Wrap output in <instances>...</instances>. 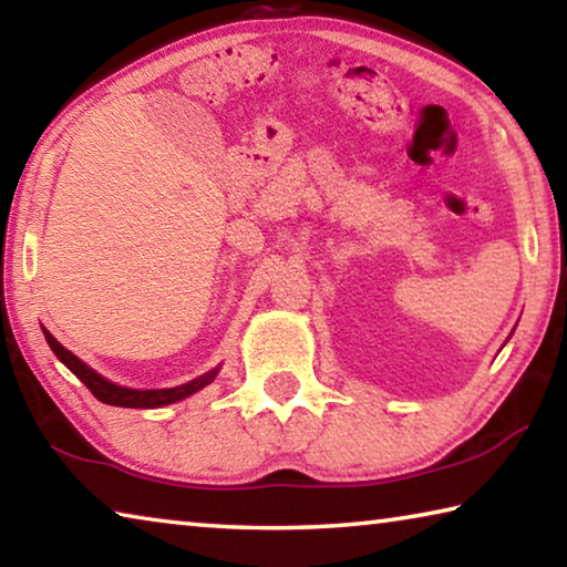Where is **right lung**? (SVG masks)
<instances>
[{
    "label": "right lung",
    "mask_w": 567,
    "mask_h": 567,
    "mask_svg": "<svg viewBox=\"0 0 567 567\" xmlns=\"http://www.w3.org/2000/svg\"><path fill=\"white\" fill-rule=\"evenodd\" d=\"M44 338L50 342V348L54 350L56 358H60L66 368H70L76 378H80L84 385L90 388V392L104 405H117V408H162V405H172V402L177 400H185L189 398L192 392L203 390L205 385H209L217 378V368L213 372H207V375L197 378L187 382V385H179V388H167V390H130V388H120L114 385V382L104 380L102 375H97L92 368H87L76 354H72L66 348H62L60 342H56L50 330H44Z\"/></svg>",
    "instance_id": "1"
}]
</instances>
